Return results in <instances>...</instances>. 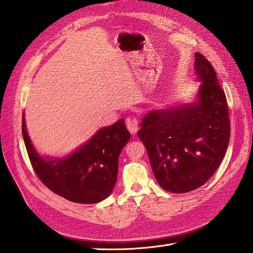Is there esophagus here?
<instances>
[{
  "label": "esophagus",
  "mask_w": 253,
  "mask_h": 253,
  "mask_svg": "<svg viewBox=\"0 0 253 253\" xmlns=\"http://www.w3.org/2000/svg\"><path fill=\"white\" fill-rule=\"evenodd\" d=\"M126 125L131 134L135 135L137 131H138V120H137L135 117H127Z\"/></svg>",
  "instance_id": "1"
}]
</instances>
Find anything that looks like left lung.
<instances>
[{
  "label": "left lung",
  "mask_w": 253,
  "mask_h": 253,
  "mask_svg": "<svg viewBox=\"0 0 253 253\" xmlns=\"http://www.w3.org/2000/svg\"><path fill=\"white\" fill-rule=\"evenodd\" d=\"M194 100L145 114L137 135L147 149L159 186L172 193L202 187L215 173L230 139L224 90L213 66L195 53Z\"/></svg>",
  "instance_id": "left-lung-1"
}]
</instances>
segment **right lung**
Returning a JSON list of instances; mask_svg holds the SVG:
<instances>
[{
    "instance_id": "right-lung-1",
    "label": "right lung",
    "mask_w": 253,
    "mask_h": 253,
    "mask_svg": "<svg viewBox=\"0 0 253 253\" xmlns=\"http://www.w3.org/2000/svg\"><path fill=\"white\" fill-rule=\"evenodd\" d=\"M22 133L34 170L52 192L79 204H96L109 197L117 181L118 158L129 140L125 119L99 128L65 156H43L28 135L24 113Z\"/></svg>"
}]
</instances>
